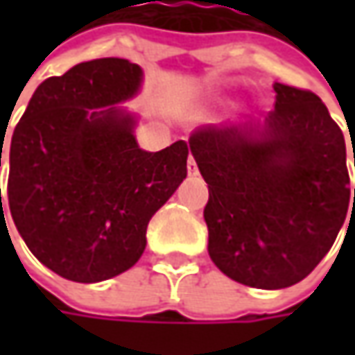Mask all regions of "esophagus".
Segmentation results:
<instances>
[{
  "label": "esophagus",
  "instance_id": "1",
  "mask_svg": "<svg viewBox=\"0 0 355 355\" xmlns=\"http://www.w3.org/2000/svg\"><path fill=\"white\" fill-rule=\"evenodd\" d=\"M187 173L189 175H198L199 173V168L198 164H196V159H193V156L187 157Z\"/></svg>",
  "mask_w": 355,
  "mask_h": 355
}]
</instances>
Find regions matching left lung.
<instances>
[{
	"instance_id": "8db88e82",
	"label": "left lung",
	"mask_w": 355,
	"mask_h": 355,
	"mask_svg": "<svg viewBox=\"0 0 355 355\" xmlns=\"http://www.w3.org/2000/svg\"><path fill=\"white\" fill-rule=\"evenodd\" d=\"M272 89L265 120L201 126L189 136L209 187V257L229 279L265 291L306 279L355 207L344 134L328 108L310 90Z\"/></svg>"
}]
</instances>
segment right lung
Wrapping results in <instances>:
<instances>
[{
    "label": "right lung",
    "mask_w": 355,
    "mask_h": 355,
    "mask_svg": "<svg viewBox=\"0 0 355 355\" xmlns=\"http://www.w3.org/2000/svg\"><path fill=\"white\" fill-rule=\"evenodd\" d=\"M142 76L116 57L75 64L37 87L13 130L9 211L29 251L62 279L101 282L136 265L152 215L187 175L184 140L159 152L136 142L138 120L120 103Z\"/></svg>",
    "instance_id": "add662e5"
}]
</instances>
